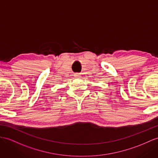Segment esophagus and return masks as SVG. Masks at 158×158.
Returning <instances> with one entry per match:
<instances>
[{"instance_id": "obj_1", "label": "esophagus", "mask_w": 158, "mask_h": 158, "mask_svg": "<svg viewBox=\"0 0 158 158\" xmlns=\"http://www.w3.org/2000/svg\"><path fill=\"white\" fill-rule=\"evenodd\" d=\"M74 76H75V78H80L81 77V76H80V75L79 73H75L74 75Z\"/></svg>"}]
</instances>
